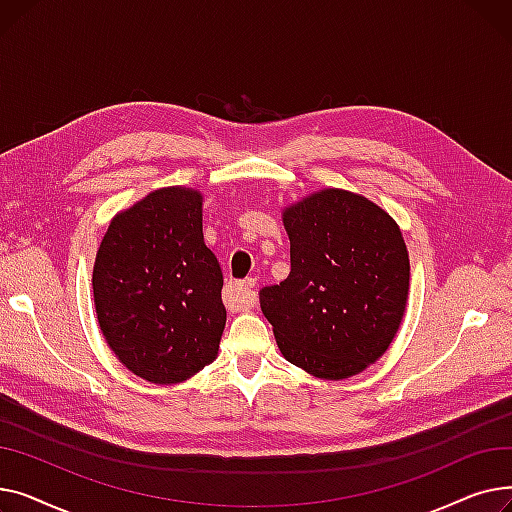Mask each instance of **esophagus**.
Masks as SVG:
<instances>
[{
  "mask_svg": "<svg viewBox=\"0 0 512 512\" xmlns=\"http://www.w3.org/2000/svg\"><path fill=\"white\" fill-rule=\"evenodd\" d=\"M226 303L234 309H251L255 307V280L234 282L226 288Z\"/></svg>",
  "mask_w": 512,
  "mask_h": 512,
  "instance_id": "1",
  "label": "esophagus"
}]
</instances>
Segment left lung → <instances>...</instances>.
<instances>
[{
  "label": "left lung",
  "instance_id": "8db88e82",
  "mask_svg": "<svg viewBox=\"0 0 512 512\" xmlns=\"http://www.w3.org/2000/svg\"><path fill=\"white\" fill-rule=\"evenodd\" d=\"M282 222L290 274L259 292L280 353L315 378H353L388 351L405 315V238L386 209L344 188L284 207Z\"/></svg>",
  "mask_w": 512,
  "mask_h": 512
}]
</instances>
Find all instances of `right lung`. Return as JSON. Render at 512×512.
Segmentation results:
<instances>
[{
  "label": "right lung",
  "instance_id": "add662e5",
  "mask_svg": "<svg viewBox=\"0 0 512 512\" xmlns=\"http://www.w3.org/2000/svg\"><path fill=\"white\" fill-rule=\"evenodd\" d=\"M222 270L203 240L197 188H157L116 213L93 265L101 334L139 378L172 386L218 359Z\"/></svg>",
  "mask_w": 512,
  "mask_h": 512
}]
</instances>
